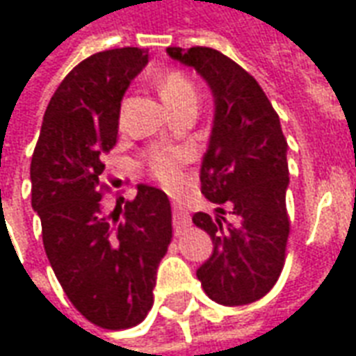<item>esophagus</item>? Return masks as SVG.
Wrapping results in <instances>:
<instances>
[{
	"instance_id": "1",
	"label": "esophagus",
	"mask_w": 356,
	"mask_h": 356,
	"mask_svg": "<svg viewBox=\"0 0 356 356\" xmlns=\"http://www.w3.org/2000/svg\"><path fill=\"white\" fill-rule=\"evenodd\" d=\"M191 225V216L186 208L181 204V202H173V227H175V232H183Z\"/></svg>"
}]
</instances>
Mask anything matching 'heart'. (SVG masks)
Listing matches in <instances>:
<instances>
[{
	"mask_svg": "<svg viewBox=\"0 0 356 356\" xmlns=\"http://www.w3.org/2000/svg\"><path fill=\"white\" fill-rule=\"evenodd\" d=\"M160 95L168 108L177 106L183 102H194L198 99V91L194 83L185 74L170 72L160 80ZM185 163V154L183 152H163L158 154L152 160V173L165 185H175L181 179V168Z\"/></svg>",
	"mask_w": 356,
	"mask_h": 356,
	"instance_id": "1",
	"label": "heart"
}]
</instances>
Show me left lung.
I'll return each instance as SVG.
<instances>
[{
  "mask_svg": "<svg viewBox=\"0 0 356 356\" xmlns=\"http://www.w3.org/2000/svg\"><path fill=\"white\" fill-rule=\"evenodd\" d=\"M173 60L196 70L213 97V122L202 158V194L223 208L198 211L193 223L209 234L213 252L196 276L221 305H248L267 296L284 267L288 143L280 118L254 76L211 47H168Z\"/></svg>",
  "mask_w": 356,
  "mask_h": 356,
  "instance_id": "left-lung-1",
  "label": "left lung"
}]
</instances>
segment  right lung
Segmentation results:
<instances>
[{
	"label": "right lung",
	"instance_id": "right-lung-1",
	"mask_svg": "<svg viewBox=\"0 0 356 356\" xmlns=\"http://www.w3.org/2000/svg\"><path fill=\"white\" fill-rule=\"evenodd\" d=\"M137 47L95 53L51 97L35 145L32 208L63 290L89 322L139 324L152 307L156 270L171 240L168 194L137 185L135 200L104 213L102 156L116 145L125 91L148 65Z\"/></svg>",
	"mask_w": 356,
	"mask_h": 356
}]
</instances>
